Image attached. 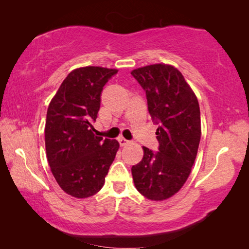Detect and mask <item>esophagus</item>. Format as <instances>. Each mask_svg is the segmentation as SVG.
<instances>
[{
    "instance_id": "obj_1",
    "label": "esophagus",
    "mask_w": 249,
    "mask_h": 249,
    "mask_svg": "<svg viewBox=\"0 0 249 249\" xmlns=\"http://www.w3.org/2000/svg\"><path fill=\"white\" fill-rule=\"evenodd\" d=\"M119 142H120V145H121V146H125V145H127L128 143H130V141L126 140V139H124V138H120V139H119Z\"/></svg>"
}]
</instances>
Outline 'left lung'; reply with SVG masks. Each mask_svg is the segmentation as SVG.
Here are the masks:
<instances>
[{
  "mask_svg": "<svg viewBox=\"0 0 249 249\" xmlns=\"http://www.w3.org/2000/svg\"><path fill=\"white\" fill-rule=\"evenodd\" d=\"M146 94L149 112L158 124L157 153L143 146V158L133 166L137 190L152 201L176 195L188 178L201 138L197 96L181 71L153 64L131 71Z\"/></svg>",
  "mask_w": 249,
  "mask_h": 249,
  "instance_id": "obj_1",
  "label": "left lung"
}]
</instances>
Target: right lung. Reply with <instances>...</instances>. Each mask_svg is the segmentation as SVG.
I'll list each match as a JSON object with an SVG mask.
<instances>
[{"label":"right lung","mask_w":249,"mask_h":249,"mask_svg":"<svg viewBox=\"0 0 249 249\" xmlns=\"http://www.w3.org/2000/svg\"><path fill=\"white\" fill-rule=\"evenodd\" d=\"M118 72L86 66L68 73L51 99L45 126L46 154L59 186L75 198H89L105 184L120 144L95 136L103 88Z\"/></svg>","instance_id":"1"}]
</instances>
